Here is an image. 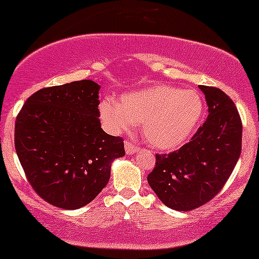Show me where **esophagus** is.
<instances>
[{
	"label": "esophagus",
	"mask_w": 259,
	"mask_h": 259,
	"mask_svg": "<svg viewBox=\"0 0 259 259\" xmlns=\"http://www.w3.org/2000/svg\"><path fill=\"white\" fill-rule=\"evenodd\" d=\"M124 150H126V153L128 154V155H132V154L138 152L139 147H137L135 143H132V142L126 141L124 142Z\"/></svg>",
	"instance_id": "obj_1"
}]
</instances>
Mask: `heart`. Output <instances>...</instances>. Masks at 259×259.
Instances as JSON below:
<instances>
[{"mask_svg":"<svg viewBox=\"0 0 259 259\" xmlns=\"http://www.w3.org/2000/svg\"><path fill=\"white\" fill-rule=\"evenodd\" d=\"M99 112L109 132L127 133L136 123H142L148 143L168 150L182 145L192 136L202 117L203 100L194 91L160 84L122 95L118 103L105 99Z\"/></svg>","mask_w":259,"mask_h":259,"instance_id":"heart-1","label":"heart"}]
</instances>
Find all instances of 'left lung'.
<instances>
[{
    "label": "left lung",
    "mask_w": 259,
    "mask_h": 259,
    "mask_svg": "<svg viewBox=\"0 0 259 259\" xmlns=\"http://www.w3.org/2000/svg\"><path fill=\"white\" fill-rule=\"evenodd\" d=\"M208 118L179 150L156 154L148 184L165 205L188 211L213 199L230 177L241 154L242 122L234 101L215 87L199 85Z\"/></svg>",
    "instance_id": "1"
}]
</instances>
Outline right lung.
<instances>
[{"label":"right lung","mask_w":259,"mask_h":259,"mask_svg":"<svg viewBox=\"0 0 259 259\" xmlns=\"http://www.w3.org/2000/svg\"><path fill=\"white\" fill-rule=\"evenodd\" d=\"M99 89L89 79L42 88L17 116L20 165L37 196L57 208L91 203L109 182L112 161L124 155L123 139L101 128Z\"/></svg>","instance_id":"obj_1"}]
</instances>
